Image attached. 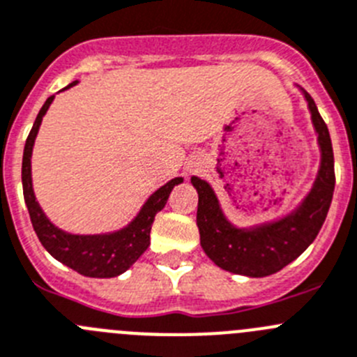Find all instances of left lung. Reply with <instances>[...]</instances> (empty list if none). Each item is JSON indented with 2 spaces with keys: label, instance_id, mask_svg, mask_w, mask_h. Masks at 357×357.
Masks as SVG:
<instances>
[{
  "label": "left lung",
  "instance_id": "obj_1",
  "mask_svg": "<svg viewBox=\"0 0 357 357\" xmlns=\"http://www.w3.org/2000/svg\"><path fill=\"white\" fill-rule=\"evenodd\" d=\"M295 86L303 92L307 102L319 144L320 165L310 192L294 210L268 222L238 227L226 217L213 186L197 176L190 178L199 195L197 227L201 247L222 271L247 278L275 274L313 243L327 217L335 192V156L329 130L313 98L303 86Z\"/></svg>",
  "mask_w": 357,
  "mask_h": 357
}]
</instances>
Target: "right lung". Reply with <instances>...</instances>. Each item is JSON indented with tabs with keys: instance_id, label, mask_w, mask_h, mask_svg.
<instances>
[{
	"instance_id": "obj_1",
	"label": "right lung",
	"mask_w": 357,
	"mask_h": 357,
	"mask_svg": "<svg viewBox=\"0 0 357 357\" xmlns=\"http://www.w3.org/2000/svg\"><path fill=\"white\" fill-rule=\"evenodd\" d=\"M76 83L78 79L67 85L63 91L75 86ZM53 99L54 96L47 98L38 112L33 128L24 144V153H22V194L30 211L31 224L44 249L54 259H59L60 263L86 278H117L126 272L149 247L151 226H153L155 215L163 210L172 188L183 183V178L171 179L160 186L158 190L153 192L142 204L139 213L131 218V222H128L121 229L96 234H75L60 229L46 217L38 204L33 192V181H31V153H33L35 139H37L38 128L43 124V117L50 110Z\"/></svg>"
}]
</instances>
